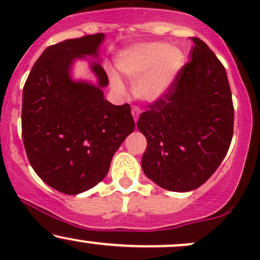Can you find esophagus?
<instances>
[{
	"mask_svg": "<svg viewBox=\"0 0 260 260\" xmlns=\"http://www.w3.org/2000/svg\"><path fill=\"white\" fill-rule=\"evenodd\" d=\"M139 113H140V109H139V107L133 106V107H132V116H133L134 122H136V123H137V121H138Z\"/></svg>",
	"mask_w": 260,
	"mask_h": 260,
	"instance_id": "1",
	"label": "esophagus"
}]
</instances>
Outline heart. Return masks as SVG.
I'll use <instances>...</instances> for the list:
<instances>
[{"label": "heart", "instance_id": "1", "mask_svg": "<svg viewBox=\"0 0 260 260\" xmlns=\"http://www.w3.org/2000/svg\"><path fill=\"white\" fill-rule=\"evenodd\" d=\"M117 68L133 80L136 98L144 103L162 99L184 64L181 50L164 43L139 44L123 50L117 57ZM113 86L122 89L121 79L112 73Z\"/></svg>", "mask_w": 260, "mask_h": 260}]
</instances>
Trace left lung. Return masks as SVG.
Listing matches in <instances>:
<instances>
[{
    "instance_id": "1",
    "label": "left lung",
    "mask_w": 260,
    "mask_h": 260,
    "mask_svg": "<svg viewBox=\"0 0 260 260\" xmlns=\"http://www.w3.org/2000/svg\"><path fill=\"white\" fill-rule=\"evenodd\" d=\"M190 61L168 94L140 115L137 127L148 140L145 176L172 192H189L208 181L228 153L234 105L228 74L199 38Z\"/></svg>"
}]
</instances>
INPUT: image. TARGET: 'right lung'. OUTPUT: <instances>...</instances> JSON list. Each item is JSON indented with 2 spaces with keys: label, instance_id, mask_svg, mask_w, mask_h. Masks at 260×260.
Listing matches in <instances>:
<instances>
[{
  "label": "right lung",
  "instance_id": "add662e5",
  "mask_svg": "<svg viewBox=\"0 0 260 260\" xmlns=\"http://www.w3.org/2000/svg\"><path fill=\"white\" fill-rule=\"evenodd\" d=\"M103 32L47 47L32 66L22 105V136L31 168L53 189L79 194L105 178L113 154L134 131L128 104L104 96L109 79L99 58ZM77 59L89 61L97 82L72 77Z\"/></svg>",
  "mask_w": 260,
  "mask_h": 260
}]
</instances>
